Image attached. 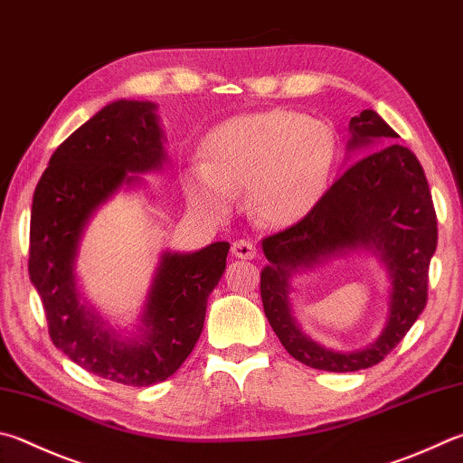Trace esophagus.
Returning a JSON list of instances; mask_svg holds the SVG:
<instances>
[{
  "mask_svg": "<svg viewBox=\"0 0 463 463\" xmlns=\"http://www.w3.org/2000/svg\"><path fill=\"white\" fill-rule=\"evenodd\" d=\"M232 255L239 259H255L257 257V247L250 241H234L232 242Z\"/></svg>",
  "mask_w": 463,
  "mask_h": 463,
  "instance_id": "1",
  "label": "esophagus"
}]
</instances>
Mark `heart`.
I'll use <instances>...</instances> for the list:
<instances>
[{"label": "heart", "mask_w": 463, "mask_h": 463, "mask_svg": "<svg viewBox=\"0 0 463 463\" xmlns=\"http://www.w3.org/2000/svg\"><path fill=\"white\" fill-rule=\"evenodd\" d=\"M335 164L338 137L326 121L285 109L237 115L208 133L204 164L188 172L186 192L222 214L249 188L255 221L288 229L322 203Z\"/></svg>", "instance_id": "heart-1"}]
</instances>
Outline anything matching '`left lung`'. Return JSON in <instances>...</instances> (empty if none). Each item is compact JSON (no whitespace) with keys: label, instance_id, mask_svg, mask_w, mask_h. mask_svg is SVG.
Returning <instances> with one entry per match:
<instances>
[{"label":"left lung","instance_id":"8db88e82","mask_svg":"<svg viewBox=\"0 0 463 463\" xmlns=\"http://www.w3.org/2000/svg\"><path fill=\"white\" fill-rule=\"evenodd\" d=\"M348 131V154L364 157L340 174L312 214L263 241L269 265L260 271L265 316L283 348L299 363L330 373L371 368L405 338L425 309L427 271L437 247L431 192L413 151L392 144L399 136L373 109L352 117ZM354 250L374 254L390 277L383 332L358 351L326 349L292 316L290 279Z\"/></svg>","mask_w":463,"mask_h":463}]
</instances>
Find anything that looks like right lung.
Listing matches in <instances>:
<instances>
[{
  "label": "right lung",
  "instance_id": "add662e5",
  "mask_svg": "<svg viewBox=\"0 0 463 463\" xmlns=\"http://www.w3.org/2000/svg\"><path fill=\"white\" fill-rule=\"evenodd\" d=\"M156 111L151 100L119 99L80 125L50 157L30 218V281L54 346L85 371L129 386L162 383L190 356L231 249L221 241L194 253L164 250L131 330H115L82 298L77 259L90 218L167 162Z\"/></svg>",
  "mask_w": 463,
  "mask_h": 463
}]
</instances>
